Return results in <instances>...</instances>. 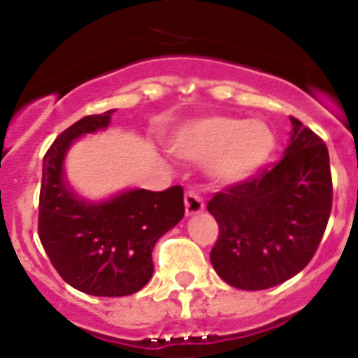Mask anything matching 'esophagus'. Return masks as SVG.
<instances>
[{
	"mask_svg": "<svg viewBox=\"0 0 358 358\" xmlns=\"http://www.w3.org/2000/svg\"><path fill=\"white\" fill-rule=\"evenodd\" d=\"M185 206L186 215L201 213V211L204 210V201H202V197L195 192V189H188L185 195Z\"/></svg>",
	"mask_w": 358,
	"mask_h": 358,
	"instance_id": "1",
	"label": "esophagus"
}]
</instances>
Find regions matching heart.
Listing matches in <instances>:
<instances>
[{
  "label": "heart",
  "mask_w": 358,
  "mask_h": 358,
  "mask_svg": "<svg viewBox=\"0 0 358 358\" xmlns=\"http://www.w3.org/2000/svg\"><path fill=\"white\" fill-rule=\"evenodd\" d=\"M189 159H211V172L222 182H238L267 164L276 148L273 129L260 120L211 116L192 123L176 141Z\"/></svg>",
  "instance_id": "b5f03b06"
}]
</instances>
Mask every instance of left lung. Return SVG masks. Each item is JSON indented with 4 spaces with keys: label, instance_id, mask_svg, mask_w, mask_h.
Returning <instances> with one entry per match:
<instances>
[{
    "label": "left lung",
    "instance_id": "left-lung-1",
    "mask_svg": "<svg viewBox=\"0 0 358 358\" xmlns=\"http://www.w3.org/2000/svg\"><path fill=\"white\" fill-rule=\"evenodd\" d=\"M285 156L208 202L218 224L210 252L231 287L264 290L296 276L317 251L331 211L330 156L297 118Z\"/></svg>",
    "mask_w": 358,
    "mask_h": 358
}]
</instances>
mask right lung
Masks as SVG:
<instances>
[{
    "instance_id": "obj_1",
    "label": "right lung",
    "mask_w": 358,
    "mask_h": 358,
    "mask_svg": "<svg viewBox=\"0 0 358 358\" xmlns=\"http://www.w3.org/2000/svg\"><path fill=\"white\" fill-rule=\"evenodd\" d=\"M113 113L84 116L57 136L44 154L39 194V238L52 265L73 289L102 297L143 289L154 273V245L185 215L179 185L163 192L131 189L100 204L69 192L62 173L69 145L107 127Z\"/></svg>"
}]
</instances>
